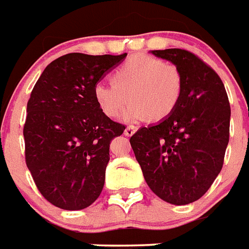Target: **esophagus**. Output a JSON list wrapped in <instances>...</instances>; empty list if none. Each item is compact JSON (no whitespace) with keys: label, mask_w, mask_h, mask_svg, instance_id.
Masks as SVG:
<instances>
[{"label":"esophagus","mask_w":249,"mask_h":249,"mask_svg":"<svg viewBox=\"0 0 249 249\" xmlns=\"http://www.w3.org/2000/svg\"><path fill=\"white\" fill-rule=\"evenodd\" d=\"M135 131H137V128L135 126H133V125H129V126H126L124 130V134L126 135V137H131V135L134 134Z\"/></svg>","instance_id":"obj_1"}]
</instances>
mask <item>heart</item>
<instances>
[{
  "label": "heart",
  "instance_id": "b5f03b06",
  "mask_svg": "<svg viewBox=\"0 0 249 249\" xmlns=\"http://www.w3.org/2000/svg\"><path fill=\"white\" fill-rule=\"evenodd\" d=\"M183 75L175 64L153 56H134L112 74V84L98 82L93 96L101 112L116 120L125 112V120L141 123L147 119L169 118L180 102Z\"/></svg>",
  "mask_w": 249,
  "mask_h": 249
}]
</instances>
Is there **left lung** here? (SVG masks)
<instances>
[{"label":"left lung","mask_w":249,"mask_h":249,"mask_svg":"<svg viewBox=\"0 0 249 249\" xmlns=\"http://www.w3.org/2000/svg\"><path fill=\"white\" fill-rule=\"evenodd\" d=\"M152 53L179 68L183 94L169 118L139 129L130 144L151 191L171 205H188L209 191L223 169L229 98L215 70L195 53L180 48Z\"/></svg>","instance_id":"left-lung-1"}]
</instances>
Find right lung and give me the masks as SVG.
<instances>
[{
    "label": "right lung",
    "mask_w": 249,
    "mask_h": 249,
    "mask_svg": "<svg viewBox=\"0 0 249 249\" xmlns=\"http://www.w3.org/2000/svg\"><path fill=\"white\" fill-rule=\"evenodd\" d=\"M126 53H68L56 58L36 83L26 105L25 162L50 203L83 210L100 197L110 143L125 125L97 106L93 88Z\"/></svg>",
    "instance_id": "1"
}]
</instances>
